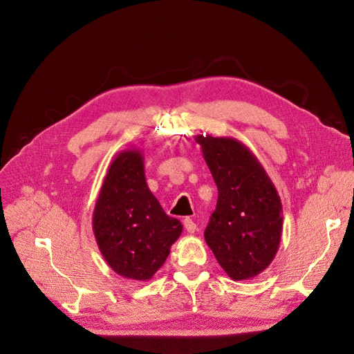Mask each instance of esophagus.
<instances>
[{"mask_svg": "<svg viewBox=\"0 0 354 354\" xmlns=\"http://www.w3.org/2000/svg\"><path fill=\"white\" fill-rule=\"evenodd\" d=\"M183 224H185V229L189 232V233H195L196 232V223L194 221V220H192V218H185L183 220Z\"/></svg>", "mask_w": 354, "mask_h": 354, "instance_id": "34e87169", "label": "esophagus"}]
</instances>
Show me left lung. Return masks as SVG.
Returning a JSON list of instances; mask_svg holds the SVG:
<instances>
[{
  "label": "left lung",
  "instance_id": "1",
  "mask_svg": "<svg viewBox=\"0 0 354 354\" xmlns=\"http://www.w3.org/2000/svg\"><path fill=\"white\" fill-rule=\"evenodd\" d=\"M195 140L218 189L203 236L229 277L251 279L279 250L281 198L260 160L236 138L196 136Z\"/></svg>",
  "mask_w": 354,
  "mask_h": 354
}]
</instances>
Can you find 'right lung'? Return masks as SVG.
Masks as SVG:
<instances>
[{
    "label": "right lung",
    "instance_id": "right-lung-1",
    "mask_svg": "<svg viewBox=\"0 0 354 354\" xmlns=\"http://www.w3.org/2000/svg\"><path fill=\"white\" fill-rule=\"evenodd\" d=\"M181 230V223L167 216L149 190L142 152L118 153L93 212L94 236L111 269L127 279H152Z\"/></svg>",
    "mask_w": 354,
    "mask_h": 354
}]
</instances>
